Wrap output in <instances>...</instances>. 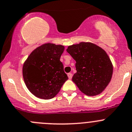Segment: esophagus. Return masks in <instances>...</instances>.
I'll return each mask as SVG.
<instances>
[{
	"label": "esophagus",
	"instance_id": "1",
	"mask_svg": "<svg viewBox=\"0 0 132 132\" xmlns=\"http://www.w3.org/2000/svg\"><path fill=\"white\" fill-rule=\"evenodd\" d=\"M68 76L69 79H71V78H72V74H71V73H68Z\"/></svg>",
	"mask_w": 132,
	"mask_h": 132
}]
</instances>
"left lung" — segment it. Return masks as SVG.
<instances>
[{"label": "left lung", "instance_id": "left-lung-1", "mask_svg": "<svg viewBox=\"0 0 132 132\" xmlns=\"http://www.w3.org/2000/svg\"><path fill=\"white\" fill-rule=\"evenodd\" d=\"M68 53L76 61L77 73L72 80L88 96L100 94L106 88L113 73V65L105 51L91 43L69 46Z\"/></svg>", "mask_w": 132, "mask_h": 132}]
</instances>
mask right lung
<instances>
[{"instance_id": "1", "label": "right lung", "mask_w": 132, "mask_h": 132, "mask_svg": "<svg viewBox=\"0 0 132 132\" xmlns=\"http://www.w3.org/2000/svg\"><path fill=\"white\" fill-rule=\"evenodd\" d=\"M62 45L47 43L34 50L24 63L22 74L29 92L39 98L50 99L68 79L60 61Z\"/></svg>"}]
</instances>
